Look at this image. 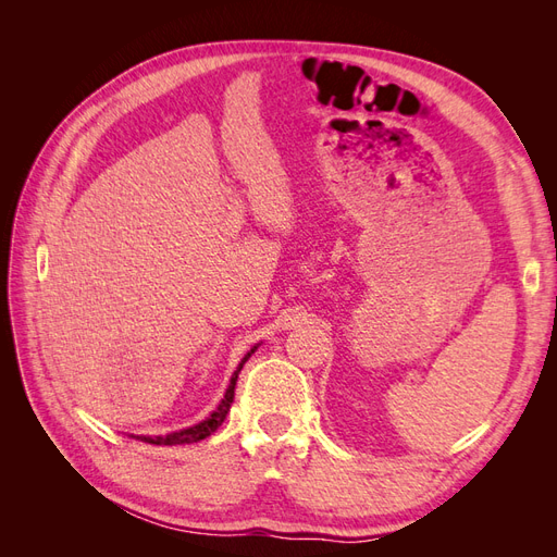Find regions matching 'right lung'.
I'll return each mask as SVG.
<instances>
[{
  "instance_id": "right-lung-1",
  "label": "right lung",
  "mask_w": 557,
  "mask_h": 557,
  "mask_svg": "<svg viewBox=\"0 0 557 557\" xmlns=\"http://www.w3.org/2000/svg\"><path fill=\"white\" fill-rule=\"evenodd\" d=\"M256 348H258V346H252V348L246 352L244 360H242L239 367H237V372H234L232 379H230V385H227L223 401L218 404V409H215L207 420H201L199 425H193V428L181 430V432H172V434H166V436H137V440H141V442H146V444H156V446H178V444H197V442H201V440H207V436H211L218 428L223 425V420H225V416H227V411H230V407H232V401H234V385H237L242 367L246 364V360L252 356V352H256Z\"/></svg>"
}]
</instances>
